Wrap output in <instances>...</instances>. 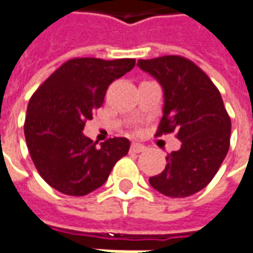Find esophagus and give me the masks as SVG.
<instances>
[{
    "instance_id": "obj_1",
    "label": "esophagus",
    "mask_w": 253,
    "mask_h": 253,
    "mask_svg": "<svg viewBox=\"0 0 253 253\" xmlns=\"http://www.w3.org/2000/svg\"><path fill=\"white\" fill-rule=\"evenodd\" d=\"M145 149H146V147L143 145L134 142V143H131L130 151H131V153H142V151H145Z\"/></svg>"
}]
</instances>
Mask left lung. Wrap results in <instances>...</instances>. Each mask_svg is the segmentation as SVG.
I'll return each mask as SVG.
<instances>
[{
  "label": "left lung",
  "instance_id": "left-lung-1",
  "mask_svg": "<svg viewBox=\"0 0 253 253\" xmlns=\"http://www.w3.org/2000/svg\"><path fill=\"white\" fill-rule=\"evenodd\" d=\"M164 91L158 135L177 132L179 150L168 154L164 171L149 179L168 197H188L216 175L229 149L231 119L221 95L204 71L181 56L138 60Z\"/></svg>",
  "mask_w": 253,
  "mask_h": 253
}]
</instances>
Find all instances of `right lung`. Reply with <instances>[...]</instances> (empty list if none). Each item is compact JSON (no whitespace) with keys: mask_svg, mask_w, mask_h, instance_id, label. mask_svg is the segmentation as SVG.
Instances as JSON below:
<instances>
[{"mask_svg":"<svg viewBox=\"0 0 253 253\" xmlns=\"http://www.w3.org/2000/svg\"><path fill=\"white\" fill-rule=\"evenodd\" d=\"M134 65V59H72L33 93L24 132L37 171L53 189L68 196L91 193L128 153L126 138L115 136L98 147L83 130L103 104L108 85Z\"/></svg>","mask_w":253,"mask_h":253,"instance_id":"add662e5","label":"right lung"}]
</instances>
